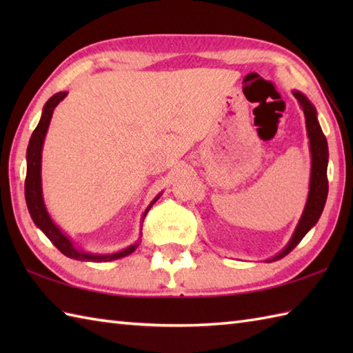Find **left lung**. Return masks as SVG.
Returning <instances> with one entry per match:
<instances>
[{"label":"left lung","instance_id":"obj_1","mask_svg":"<svg viewBox=\"0 0 353 353\" xmlns=\"http://www.w3.org/2000/svg\"><path fill=\"white\" fill-rule=\"evenodd\" d=\"M296 100L301 104V108L305 114L306 119V132H308L310 138V150H311V179H310V192L308 200L303 209V214L299 220L297 228L292 234L290 243L285 245V249L277 253L276 256L268 259V262H273L277 259H282L283 256L294 249V247L302 241V238L308 234L312 226H316L327 199V141L326 137L321 132V127L317 119V110L312 106V103L306 99V97L294 91L292 92Z\"/></svg>","mask_w":353,"mask_h":353}]
</instances>
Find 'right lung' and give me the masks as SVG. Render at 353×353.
Instances as JSON below:
<instances>
[{
	"label": "right lung",
	"mask_w": 353,
	"mask_h": 353,
	"mask_svg": "<svg viewBox=\"0 0 353 353\" xmlns=\"http://www.w3.org/2000/svg\"><path fill=\"white\" fill-rule=\"evenodd\" d=\"M66 94L68 92H57L52 95L47 103H45L39 124L36 125V129L32 133V138H30V142H28L27 176H26V201H27L28 212H30V215H32V219H33L36 226L39 228L45 235H47L50 241L54 244L57 249L65 254V256L77 259V261H91V262H108V261L124 258V256H127V254H130L137 250V247L139 244L134 243V244L127 247V249H123V250L115 252V253H109V254H92V253L83 252V250H79L74 247L71 239L56 226L54 221L51 220L50 214L47 212V208H45L43 197H42V179H41L42 145H43L45 134H47L48 125L51 121L52 110H54L57 104L65 99ZM157 199H159V196H157L152 201V203H150V206L145 209L144 215H142V219H145L148 209L154 205V201Z\"/></svg>",
	"instance_id": "right-lung-1"
}]
</instances>
